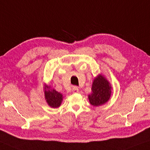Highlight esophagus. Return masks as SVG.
Returning <instances> with one entry per match:
<instances>
[{"label": "esophagus", "mask_w": 150, "mask_h": 150, "mask_svg": "<svg viewBox=\"0 0 150 150\" xmlns=\"http://www.w3.org/2000/svg\"><path fill=\"white\" fill-rule=\"evenodd\" d=\"M72 91L73 93H77V92H79V88L77 86H73L72 88Z\"/></svg>", "instance_id": "esophagus-1"}]
</instances>
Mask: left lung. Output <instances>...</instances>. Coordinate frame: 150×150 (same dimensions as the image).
<instances>
[{"label":"left lung","instance_id":"left-lung-1","mask_svg":"<svg viewBox=\"0 0 150 150\" xmlns=\"http://www.w3.org/2000/svg\"><path fill=\"white\" fill-rule=\"evenodd\" d=\"M111 95V86L102 75H98L94 79L92 86V94L88 95L90 104L100 106L106 103Z\"/></svg>","mask_w":150,"mask_h":150}]
</instances>
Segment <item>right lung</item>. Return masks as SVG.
Wrapping results in <instances>:
<instances>
[{"label":"right lung","instance_id":"1","mask_svg":"<svg viewBox=\"0 0 150 150\" xmlns=\"http://www.w3.org/2000/svg\"><path fill=\"white\" fill-rule=\"evenodd\" d=\"M44 90L45 98L49 106L52 108H58L60 107L63 100L62 94L54 89H52L50 86H47L46 84L44 86Z\"/></svg>","mask_w":150,"mask_h":150}]
</instances>
